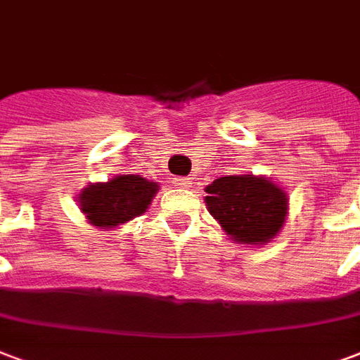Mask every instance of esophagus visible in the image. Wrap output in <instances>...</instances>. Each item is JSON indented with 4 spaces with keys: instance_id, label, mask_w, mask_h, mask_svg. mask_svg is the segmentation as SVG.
I'll return each instance as SVG.
<instances>
[{
    "instance_id": "esophagus-1",
    "label": "esophagus",
    "mask_w": 360,
    "mask_h": 360,
    "mask_svg": "<svg viewBox=\"0 0 360 360\" xmlns=\"http://www.w3.org/2000/svg\"><path fill=\"white\" fill-rule=\"evenodd\" d=\"M172 183L175 188H188L193 185V179L191 177H173Z\"/></svg>"
}]
</instances>
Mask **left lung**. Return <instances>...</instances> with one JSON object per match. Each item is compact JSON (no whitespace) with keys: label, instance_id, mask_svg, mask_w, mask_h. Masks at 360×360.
<instances>
[{"label":"left lung","instance_id":"1","mask_svg":"<svg viewBox=\"0 0 360 360\" xmlns=\"http://www.w3.org/2000/svg\"><path fill=\"white\" fill-rule=\"evenodd\" d=\"M206 193L207 212L236 244L265 246L288 217V193L265 175L219 177Z\"/></svg>","mask_w":360,"mask_h":360}]
</instances>
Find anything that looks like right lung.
Returning a JSON list of instances; mask_svg holds the SVG:
<instances>
[{
    "mask_svg": "<svg viewBox=\"0 0 360 360\" xmlns=\"http://www.w3.org/2000/svg\"><path fill=\"white\" fill-rule=\"evenodd\" d=\"M158 183L141 175H116L106 183H89L78 194L79 212L97 229H116L145 214L158 193Z\"/></svg>",
    "mask_w": 360,
    "mask_h": 360,
    "instance_id": "right-lung-1",
    "label": "right lung"
}]
</instances>
